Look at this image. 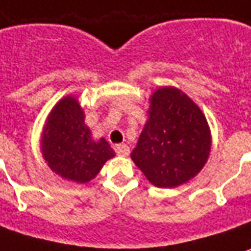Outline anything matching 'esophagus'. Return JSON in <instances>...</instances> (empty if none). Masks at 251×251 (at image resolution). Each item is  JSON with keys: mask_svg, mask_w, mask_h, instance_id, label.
I'll use <instances>...</instances> for the list:
<instances>
[{"mask_svg": "<svg viewBox=\"0 0 251 251\" xmlns=\"http://www.w3.org/2000/svg\"><path fill=\"white\" fill-rule=\"evenodd\" d=\"M114 150H115V153L120 156H127L129 155V147L126 145V144H117L115 147H114Z\"/></svg>", "mask_w": 251, "mask_h": 251, "instance_id": "obj_1", "label": "esophagus"}]
</instances>
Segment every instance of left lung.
I'll return each mask as SVG.
<instances>
[{
  "instance_id": "1",
  "label": "left lung",
  "mask_w": 251,
  "mask_h": 251,
  "mask_svg": "<svg viewBox=\"0 0 251 251\" xmlns=\"http://www.w3.org/2000/svg\"><path fill=\"white\" fill-rule=\"evenodd\" d=\"M148 120L130 153L147 179L157 187H176L201 171L211 152V130L194 101L174 87L151 96Z\"/></svg>"
}]
</instances>
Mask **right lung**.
<instances>
[{
  "label": "right lung",
  "mask_w": 251,
  "mask_h": 251,
  "mask_svg": "<svg viewBox=\"0 0 251 251\" xmlns=\"http://www.w3.org/2000/svg\"><path fill=\"white\" fill-rule=\"evenodd\" d=\"M83 108L73 96H65L52 107L42 133V153L47 166L64 179L87 183L103 164L115 156L110 144L94 141L84 124Z\"/></svg>",
  "instance_id": "obj_1"
}]
</instances>
